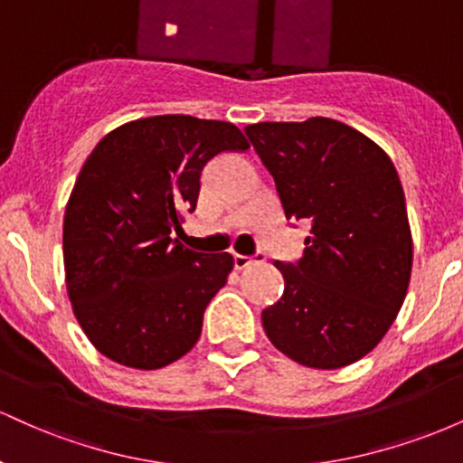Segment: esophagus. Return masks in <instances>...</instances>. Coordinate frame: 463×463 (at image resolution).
Wrapping results in <instances>:
<instances>
[{
	"label": "esophagus",
	"mask_w": 463,
	"mask_h": 463,
	"mask_svg": "<svg viewBox=\"0 0 463 463\" xmlns=\"http://www.w3.org/2000/svg\"><path fill=\"white\" fill-rule=\"evenodd\" d=\"M232 259H235V268L237 269H243V268H248L250 263L257 261V259H263V254L259 252L257 257H248V254H235V257H232Z\"/></svg>",
	"instance_id": "obj_1"
}]
</instances>
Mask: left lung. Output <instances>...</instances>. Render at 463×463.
Wrapping results in <instances>:
<instances>
[{
  "label": "left lung",
  "mask_w": 463,
  "mask_h": 463,
  "mask_svg": "<svg viewBox=\"0 0 463 463\" xmlns=\"http://www.w3.org/2000/svg\"><path fill=\"white\" fill-rule=\"evenodd\" d=\"M287 220H309L305 254L261 313L269 342L316 370L354 364L383 339L407 296L413 241L392 158L328 117L246 126Z\"/></svg>",
  "instance_id": "8db88e82"
}]
</instances>
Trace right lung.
Instances as JSON below:
<instances>
[{
  "mask_svg": "<svg viewBox=\"0 0 463 463\" xmlns=\"http://www.w3.org/2000/svg\"><path fill=\"white\" fill-rule=\"evenodd\" d=\"M250 143L228 121L156 115L130 121L89 154L62 224L67 294L104 357L158 370L187 354L232 254H202L172 232L195 211L204 165Z\"/></svg>",
  "mask_w": 463,
  "mask_h": 463,
  "instance_id": "1",
  "label": "right lung"
}]
</instances>
